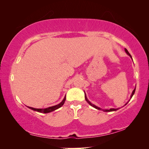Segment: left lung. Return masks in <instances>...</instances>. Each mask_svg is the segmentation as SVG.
I'll return each instance as SVG.
<instances>
[{"label":"left lung","mask_w":149,"mask_h":149,"mask_svg":"<svg viewBox=\"0 0 149 149\" xmlns=\"http://www.w3.org/2000/svg\"><path fill=\"white\" fill-rule=\"evenodd\" d=\"M125 52L126 53H127L128 55H129V56L131 57V58L132 59V56H131V54L129 53V52H128V50L126 49H125ZM135 88L134 89V90L133 91V92H132V95H131V97H130V99H132V97H133V95H134V93H135ZM85 100H86V101L89 103V104L91 106V107H94L95 108H96V109H97V110H102V111H104V112H112V111H116V110H118V109H119V108H110V109H109V110H108V109H102V108H100V107H97V106H95V104H92L91 102L89 100H88V99L87 98V96H86V94H85ZM130 99L128 100V101L125 103V105H126L127 104L128 102H129V101L130 100Z\"/></svg>","instance_id":"8db88e82"}]
</instances>
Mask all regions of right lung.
<instances>
[{"label": "right lung", "instance_id": "1", "mask_svg": "<svg viewBox=\"0 0 149 149\" xmlns=\"http://www.w3.org/2000/svg\"><path fill=\"white\" fill-rule=\"evenodd\" d=\"M65 96L64 98V99L62 100V101L59 103L58 104H56L55 106H52V107H50L49 108H32V107H27L30 109H31L34 111H36V112H41V113H45V114H47V113H49V112H51L52 111H54L55 110H57L58 108H60L61 107H62L63 104H64L65 102Z\"/></svg>", "mask_w": 149, "mask_h": 149}]
</instances>
